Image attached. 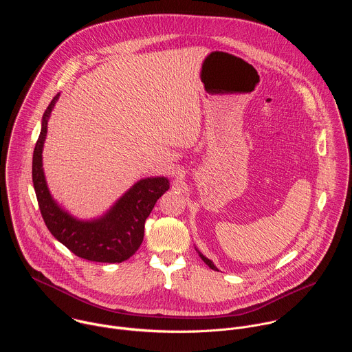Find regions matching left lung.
<instances>
[{"mask_svg":"<svg viewBox=\"0 0 352 352\" xmlns=\"http://www.w3.org/2000/svg\"><path fill=\"white\" fill-rule=\"evenodd\" d=\"M199 256H200V258H202V261H204V262H205V263H206V265H208V266H209L210 269H213V270H217V267H216V266L213 265V262H212L210 259H208L206 256H204V255H202V254H200V252H199Z\"/></svg>","mask_w":352,"mask_h":352,"instance_id":"obj_1","label":"left lung"}]
</instances>
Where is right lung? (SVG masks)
Listing matches in <instances>:
<instances>
[{"label":"right lung","instance_id":"add662e5","mask_svg":"<svg viewBox=\"0 0 352 352\" xmlns=\"http://www.w3.org/2000/svg\"><path fill=\"white\" fill-rule=\"evenodd\" d=\"M58 97L60 94L52 100L43 114L41 131L33 152L32 177L43 220L54 238L76 256L91 262L121 263L139 249L143 241L144 221L157 199L170 189V182L166 177L140 179L106 214L94 220H79L65 212L48 190L41 157L47 122Z\"/></svg>","mask_w":352,"mask_h":352}]
</instances>
